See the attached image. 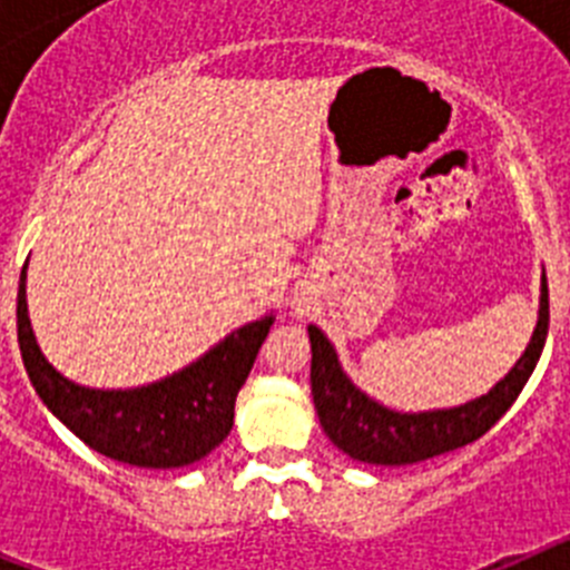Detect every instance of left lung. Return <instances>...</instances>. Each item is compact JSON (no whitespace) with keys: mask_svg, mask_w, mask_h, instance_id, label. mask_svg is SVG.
<instances>
[{"mask_svg":"<svg viewBox=\"0 0 570 570\" xmlns=\"http://www.w3.org/2000/svg\"><path fill=\"white\" fill-rule=\"evenodd\" d=\"M311 394H314L316 414L325 434L340 451L360 462L374 465H414L431 456L448 454L462 445L480 440L491 431L493 422L505 414L525 387L528 376L540 362L542 345L548 336V282L542 274L540 322L528 342L525 354L513 365L511 374L497 382L480 400L448 411H428V414H396L367 400L360 387L351 385L336 362L334 347L311 325Z\"/></svg>","mask_w":570,"mask_h":570,"instance_id":"8db88e82","label":"left lung"}]
</instances>
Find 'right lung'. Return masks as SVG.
<instances>
[{
  "instance_id": "obj_1",
  "label": "right lung",
  "mask_w": 570,
  "mask_h": 570,
  "mask_svg": "<svg viewBox=\"0 0 570 570\" xmlns=\"http://www.w3.org/2000/svg\"><path fill=\"white\" fill-rule=\"evenodd\" d=\"M274 316L256 320L190 367L136 391H90L48 365L39 351L19 276L17 331L24 371L45 405L99 454L136 468H179L210 454L234 425V402L248 380Z\"/></svg>"
}]
</instances>
